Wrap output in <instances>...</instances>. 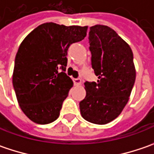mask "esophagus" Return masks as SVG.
I'll use <instances>...</instances> for the list:
<instances>
[{
    "instance_id": "obj_1",
    "label": "esophagus",
    "mask_w": 154,
    "mask_h": 154,
    "mask_svg": "<svg viewBox=\"0 0 154 154\" xmlns=\"http://www.w3.org/2000/svg\"><path fill=\"white\" fill-rule=\"evenodd\" d=\"M73 82H74V84L77 86V85H81V79H79V78H74Z\"/></svg>"
}]
</instances>
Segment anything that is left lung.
<instances>
[{"mask_svg":"<svg viewBox=\"0 0 154 154\" xmlns=\"http://www.w3.org/2000/svg\"><path fill=\"white\" fill-rule=\"evenodd\" d=\"M91 64L97 83L84 84L86 97L80 113L91 123L104 125L120 116L128 103L135 82L136 70L129 45L108 26L90 27Z\"/></svg>","mask_w":154,"mask_h":154,"instance_id":"left-lung-1","label":"left lung"}]
</instances>
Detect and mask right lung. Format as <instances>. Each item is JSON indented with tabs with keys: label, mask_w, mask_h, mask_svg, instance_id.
<instances>
[{
	"label": "right lung",
	"mask_w": 154,
	"mask_h": 154,
	"mask_svg": "<svg viewBox=\"0 0 154 154\" xmlns=\"http://www.w3.org/2000/svg\"><path fill=\"white\" fill-rule=\"evenodd\" d=\"M88 26L47 22L25 38L17 51L13 85L23 113L37 124H49L59 116L64 100L73 86L64 73L67 51L83 40ZM63 70L58 72V69Z\"/></svg>",
	"instance_id": "obj_1"
}]
</instances>
